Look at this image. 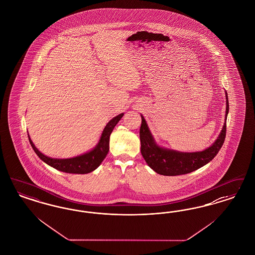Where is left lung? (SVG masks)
Instances as JSON below:
<instances>
[{
	"label": "left lung",
	"mask_w": 255,
	"mask_h": 255,
	"mask_svg": "<svg viewBox=\"0 0 255 255\" xmlns=\"http://www.w3.org/2000/svg\"><path fill=\"white\" fill-rule=\"evenodd\" d=\"M226 94V120L229 112V102ZM140 137L141 154L146 163L158 174L165 176L182 175L190 173L203 167L214 158L222 147L226 137V120L220 136L208 149L199 152H179L172 149L158 147L150 134L145 119L141 116Z\"/></svg>",
	"instance_id": "left-lung-1"
}]
</instances>
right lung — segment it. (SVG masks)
I'll list each match as a JSON object with an SVG mask.
<instances>
[{"mask_svg": "<svg viewBox=\"0 0 255 255\" xmlns=\"http://www.w3.org/2000/svg\"><path fill=\"white\" fill-rule=\"evenodd\" d=\"M123 114H120L119 116L115 117L114 119H112L109 123H107L104 132L102 133L100 142L98 143L95 149H92L91 151H89L86 154L80 155V156L74 157V158H50L36 149L34 143L29 137V135H28V137H29L30 144H31L33 149L35 150V153L37 154V156L42 161H44L45 163L48 164L49 166L54 167L63 172H67V173L86 174V173H89V172L95 170L97 167L101 165V163L104 161V159L106 158V156L108 153V150H109L110 134L113 131L115 126L117 125V123H119L120 120L123 118Z\"/></svg>", "mask_w": 255, "mask_h": 255, "instance_id": "add662e5", "label": "right lung"}]
</instances>
